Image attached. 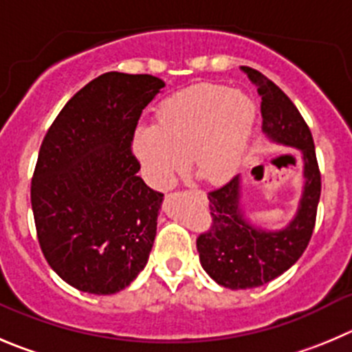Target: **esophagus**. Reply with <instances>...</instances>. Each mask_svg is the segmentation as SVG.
<instances>
[{"label":"esophagus","instance_id":"esophagus-1","mask_svg":"<svg viewBox=\"0 0 352 352\" xmlns=\"http://www.w3.org/2000/svg\"><path fill=\"white\" fill-rule=\"evenodd\" d=\"M199 195H200V197H202V199H206V195H204V193H202V192H199Z\"/></svg>","mask_w":352,"mask_h":352}]
</instances>
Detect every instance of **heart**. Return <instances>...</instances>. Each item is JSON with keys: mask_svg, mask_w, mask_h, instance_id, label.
Instances as JSON below:
<instances>
[{"mask_svg": "<svg viewBox=\"0 0 352 352\" xmlns=\"http://www.w3.org/2000/svg\"><path fill=\"white\" fill-rule=\"evenodd\" d=\"M256 105L242 91L199 85L167 98L157 124H140L131 150L146 182L169 190L176 174L190 166L200 182H226L240 169L252 135Z\"/></svg>", "mask_w": 352, "mask_h": 352, "instance_id": "b5f03b06", "label": "heart"}]
</instances>
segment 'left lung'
<instances>
[{
	"mask_svg": "<svg viewBox=\"0 0 352 352\" xmlns=\"http://www.w3.org/2000/svg\"><path fill=\"white\" fill-rule=\"evenodd\" d=\"M243 72L263 96L266 142L299 150L302 190L292 219L276 230L259 226L245 212L240 174L209 193L212 226L197 239V250L210 278L232 290L264 285L299 261L313 235L321 192L313 136L299 110L266 76L250 67H243Z\"/></svg>",
	"mask_w": 352,
	"mask_h": 352,
	"instance_id": "left-lung-1",
	"label": "left lung"
}]
</instances>
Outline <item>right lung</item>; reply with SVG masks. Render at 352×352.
I'll return each instance as SVG.
<instances>
[{
    "label": "right lung",
    "instance_id": "1",
    "mask_svg": "<svg viewBox=\"0 0 352 352\" xmlns=\"http://www.w3.org/2000/svg\"><path fill=\"white\" fill-rule=\"evenodd\" d=\"M164 86L150 74H102L65 103L43 140L31 185L39 245L81 292H120L148 263L164 195L138 176L131 140Z\"/></svg>",
    "mask_w": 352,
    "mask_h": 352
}]
</instances>
